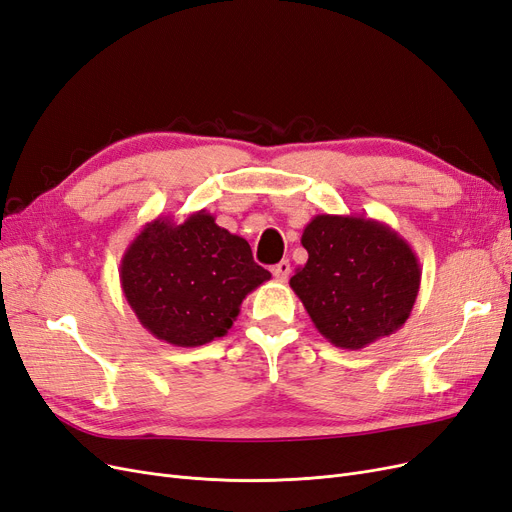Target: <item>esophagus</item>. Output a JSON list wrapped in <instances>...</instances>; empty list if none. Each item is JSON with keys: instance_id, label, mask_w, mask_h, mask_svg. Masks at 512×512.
Wrapping results in <instances>:
<instances>
[{"instance_id": "obj_1", "label": "esophagus", "mask_w": 512, "mask_h": 512, "mask_svg": "<svg viewBox=\"0 0 512 512\" xmlns=\"http://www.w3.org/2000/svg\"><path fill=\"white\" fill-rule=\"evenodd\" d=\"M271 271H273L275 279H279V281H288L290 271H292V269H290V260H281V262H277Z\"/></svg>"}]
</instances>
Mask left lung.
I'll return each mask as SVG.
<instances>
[{
	"mask_svg": "<svg viewBox=\"0 0 512 512\" xmlns=\"http://www.w3.org/2000/svg\"><path fill=\"white\" fill-rule=\"evenodd\" d=\"M307 264L290 279L311 322L332 345L362 349L409 320L421 284L411 245L364 216H315L303 231Z\"/></svg>",
	"mask_w": 512,
	"mask_h": 512,
	"instance_id": "8db88e82",
	"label": "left lung"
}]
</instances>
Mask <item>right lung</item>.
<instances>
[{
	"mask_svg": "<svg viewBox=\"0 0 512 512\" xmlns=\"http://www.w3.org/2000/svg\"><path fill=\"white\" fill-rule=\"evenodd\" d=\"M269 279L250 243L205 209L180 224L163 216L148 222L120 260V286L137 320L175 347L224 337L243 298Z\"/></svg>",
	"mask_w": 512,
	"mask_h": 512,
	"instance_id": "add662e5",
	"label": "right lung"
}]
</instances>
